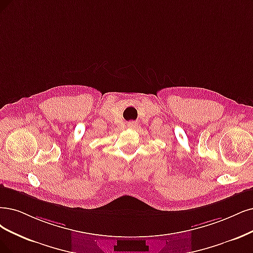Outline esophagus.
Listing matches in <instances>:
<instances>
[{"label": "esophagus", "mask_w": 253, "mask_h": 253, "mask_svg": "<svg viewBox=\"0 0 253 253\" xmlns=\"http://www.w3.org/2000/svg\"><path fill=\"white\" fill-rule=\"evenodd\" d=\"M135 126H136V124L134 123V122H129V123H128V127L133 128V127H135Z\"/></svg>", "instance_id": "34e87169"}]
</instances>
